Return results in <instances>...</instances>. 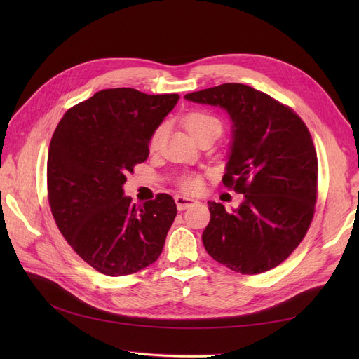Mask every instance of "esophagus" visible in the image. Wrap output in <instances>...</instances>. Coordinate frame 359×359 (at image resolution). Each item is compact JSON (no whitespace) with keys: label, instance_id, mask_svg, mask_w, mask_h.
<instances>
[{"label":"esophagus","instance_id":"34e87169","mask_svg":"<svg viewBox=\"0 0 359 359\" xmlns=\"http://www.w3.org/2000/svg\"><path fill=\"white\" fill-rule=\"evenodd\" d=\"M175 203H177L178 211H182V210H187L189 206L198 203V201L187 198V196H181V194H178V196H175Z\"/></svg>","mask_w":359,"mask_h":359}]
</instances>
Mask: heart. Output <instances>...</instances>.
Segmentation results:
<instances>
[{"label":"heart","mask_w":359,"mask_h":359,"mask_svg":"<svg viewBox=\"0 0 359 359\" xmlns=\"http://www.w3.org/2000/svg\"><path fill=\"white\" fill-rule=\"evenodd\" d=\"M184 126H186L189 133L193 137H198L202 133L210 132V130H220L222 132V123L215 116L206 114V112H191V114L186 115V118H184ZM165 135H166V126L160 124L149 137V142H148L149 151L158 149ZM181 186L184 190H187V191H196L201 187V181L196 177H187L182 180Z\"/></svg>","instance_id":"b5f03b06"}]
</instances>
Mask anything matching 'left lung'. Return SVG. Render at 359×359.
I'll return each instance as SVG.
<instances>
[{"label":"left lung","mask_w":359,"mask_h":359,"mask_svg":"<svg viewBox=\"0 0 359 359\" xmlns=\"http://www.w3.org/2000/svg\"><path fill=\"white\" fill-rule=\"evenodd\" d=\"M184 99L229 115L223 184L244 194L232 211L208 202L205 250L241 274L278 266L306 236L314 214L318 156L309 128L290 107L243 83H223Z\"/></svg>","instance_id":"8db88e82"}]
</instances>
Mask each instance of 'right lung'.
Returning a JSON list of instances; mask_svg holds the SVG:
<instances>
[{
  "label": "right lung",
  "instance_id": "right-lung-1",
  "mask_svg": "<svg viewBox=\"0 0 359 359\" xmlns=\"http://www.w3.org/2000/svg\"><path fill=\"white\" fill-rule=\"evenodd\" d=\"M180 100L133 88L95 93L69 109L48 154V194L62 236L99 273H137L161 255L177 205L166 193L136 206L126 175L148 158V142Z\"/></svg>",
  "mask_w": 359,
  "mask_h": 359
}]
</instances>
